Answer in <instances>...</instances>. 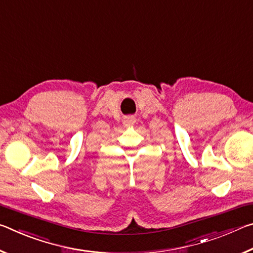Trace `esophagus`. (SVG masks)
Masks as SVG:
<instances>
[{"label": "esophagus", "instance_id": "34e87169", "mask_svg": "<svg viewBox=\"0 0 253 253\" xmlns=\"http://www.w3.org/2000/svg\"><path fill=\"white\" fill-rule=\"evenodd\" d=\"M136 123V118L135 117H132V116H130V117H126L125 119H124V124H125V125H134V124Z\"/></svg>", "mask_w": 253, "mask_h": 253}]
</instances>
